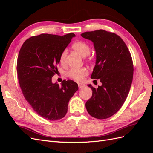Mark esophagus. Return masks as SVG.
I'll list each match as a JSON object with an SVG mask.
<instances>
[{
	"label": "esophagus",
	"instance_id": "esophagus-1",
	"mask_svg": "<svg viewBox=\"0 0 153 153\" xmlns=\"http://www.w3.org/2000/svg\"><path fill=\"white\" fill-rule=\"evenodd\" d=\"M78 87H79V89H82V88H84L85 86V85L84 84H82V83H78Z\"/></svg>",
	"mask_w": 153,
	"mask_h": 153
}]
</instances>
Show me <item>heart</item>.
<instances>
[{
  "instance_id": "b5f03b06",
  "label": "heart",
  "mask_w": 153,
  "mask_h": 153,
  "mask_svg": "<svg viewBox=\"0 0 153 153\" xmlns=\"http://www.w3.org/2000/svg\"><path fill=\"white\" fill-rule=\"evenodd\" d=\"M73 49L76 51L79 54H80L83 57H87V61L88 62H92L94 60L93 56H89V54L90 52V47L84 41H78L74 43L72 45ZM67 55V51L66 50H63L62 53L60 55L59 61L61 64H64L65 63L66 57ZM89 74V71L87 68H71L67 73V75L69 78L71 79L75 80L76 81L80 82L84 79V78Z\"/></svg>"
}]
</instances>
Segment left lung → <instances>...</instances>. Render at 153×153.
<instances>
[{
    "label": "left lung",
    "instance_id": "left-lung-1",
    "mask_svg": "<svg viewBox=\"0 0 153 153\" xmlns=\"http://www.w3.org/2000/svg\"><path fill=\"white\" fill-rule=\"evenodd\" d=\"M81 36L94 43L96 62L91 78L102 84L98 88L88 85L92 94L86 108L92 117L107 119L118 112L128 95L133 75L131 55L121 37L114 32L100 29Z\"/></svg>",
    "mask_w": 153,
    "mask_h": 153
}]
</instances>
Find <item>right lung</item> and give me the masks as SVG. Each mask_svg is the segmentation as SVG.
Returning a JSON list of instances; mask_svg holds the SVG:
<instances>
[{"label":"right lung","instance_id":"1","mask_svg":"<svg viewBox=\"0 0 153 153\" xmlns=\"http://www.w3.org/2000/svg\"><path fill=\"white\" fill-rule=\"evenodd\" d=\"M74 36L73 33L32 36L24 43L18 54L16 70L22 93L32 109L50 121L65 116L69 101L78 89L70 80H63L61 86L52 82L58 71L60 55Z\"/></svg>","mask_w":153,"mask_h":153}]
</instances>
